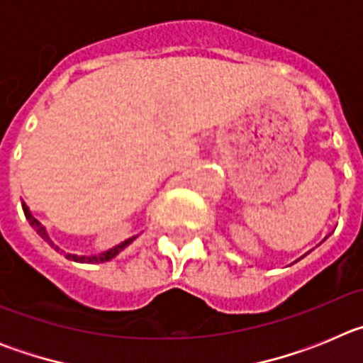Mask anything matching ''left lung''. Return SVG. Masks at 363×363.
<instances>
[{
	"instance_id": "8db88e82",
	"label": "left lung",
	"mask_w": 363,
	"mask_h": 363,
	"mask_svg": "<svg viewBox=\"0 0 363 363\" xmlns=\"http://www.w3.org/2000/svg\"><path fill=\"white\" fill-rule=\"evenodd\" d=\"M325 238H327V236H325ZM325 238H323V242H325ZM311 252V251H309ZM309 252H306V255H303V256H307V255H309ZM303 256H301V258H303ZM301 258H298V259H301ZM298 259H296V262H298Z\"/></svg>"
}]
</instances>
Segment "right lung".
<instances>
[{"label": "right lung", "mask_w": 363, "mask_h": 363, "mask_svg": "<svg viewBox=\"0 0 363 363\" xmlns=\"http://www.w3.org/2000/svg\"><path fill=\"white\" fill-rule=\"evenodd\" d=\"M21 205H23L25 218H27V220H28V223H30L32 229L36 230V233L40 234L41 238H43L45 242H47L50 247H52L54 251H60V247H57L56 243H54L52 240H50V236H49V233H47V229H45V227L41 225V223L36 220V218L32 216V213H30V209H28V207H27V203H25V201H21ZM134 240H136V236H130V238H127V240H125V242L118 243V245H114V247H112V249H108V251H104V252H99V255L78 256V255H70V252H67L65 258L72 259V262H78V264H101V262H108V259H112V258H114V256L120 255V252L123 251L125 247L130 245V243H133Z\"/></svg>", "instance_id": "right-lung-1"}]
</instances>
